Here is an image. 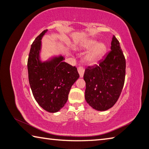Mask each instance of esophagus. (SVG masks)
Segmentation results:
<instances>
[{
    "mask_svg": "<svg viewBox=\"0 0 149 149\" xmlns=\"http://www.w3.org/2000/svg\"><path fill=\"white\" fill-rule=\"evenodd\" d=\"M78 72H79V73L80 77L81 78L83 77L84 72V69L83 68V67H78Z\"/></svg>",
    "mask_w": 149,
    "mask_h": 149,
    "instance_id": "esophagus-1",
    "label": "esophagus"
}]
</instances>
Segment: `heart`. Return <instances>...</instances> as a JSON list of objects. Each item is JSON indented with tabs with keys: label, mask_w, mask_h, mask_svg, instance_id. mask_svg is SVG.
I'll list each match as a JSON object with an SVG mask.
<instances>
[{
	"label": "heart",
	"mask_w": 149,
	"mask_h": 149,
	"mask_svg": "<svg viewBox=\"0 0 149 149\" xmlns=\"http://www.w3.org/2000/svg\"><path fill=\"white\" fill-rule=\"evenodd\" d=\"M84 46L87 49L92 47L86 56L88 61L90 62H95L101 58L107 50L106 45L103 42H97V40H95L86 41Z\"/></svg>",
	"instance_id": "b5f03b06"
}]
</instances>
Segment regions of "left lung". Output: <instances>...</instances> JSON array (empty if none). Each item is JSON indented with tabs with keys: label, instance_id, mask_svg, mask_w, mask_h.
Wrapping results in <instances>:
<instances>
[{
	"label": "left lung",
	"instance_id": "8db88e82",
	"mask_svg": "<svg viewBox=\"0 0 149 149\" xmlns=\"http://www.w3.org/2000/svg\"><path fill=\"white\" fill-rule=\"evenodd\" d=\"M111 51L98 65L85 69V99L94 109L104 111L114 106L122 92L126 60L120 43L113 36Z\"/></svg>",
	"mask_w": 149,
	"mask_h": 149
}]
</instances>
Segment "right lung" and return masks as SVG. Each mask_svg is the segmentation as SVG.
<instances>
[{"instance_id":"right-lung-1","label":"right lung","mask_w":149,"mask_h":149,"mask_svg":"<svg viewBox=\"0 0 149 149\" xmlns=\"http://www.w3.org/2000/svg\"><path fill=\"white\" fill-rule=\"evenodd\" d=\"M47 31H42L31 45L27 63L29 81L38 104L49 113H56L65 106L79 74L76 67L63 62L62 56L43 63L40 61V40Z\"/></svg>"}]
</instances>
